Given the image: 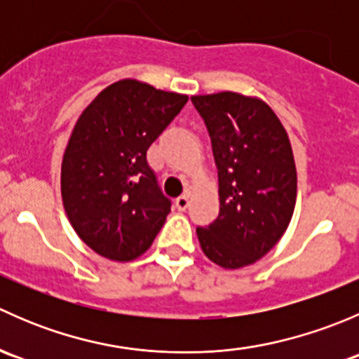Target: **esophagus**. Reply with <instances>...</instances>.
I'll return each instance as SVG.
<instances>
[{"mask_svg": "<svg viewBox=\"0 0 359 359\" xmlns=\"http://www.w3.org/2000/svg\"><path fill=\"white\" fill-rule=\"evenodd\" d=\"M175 206L180 210V212H184V210H186L187 206H189V196H186V194H182V196L177 198V200H175Z\"/></svg>", "mask_w": 359, "mask_h": 359, "instance_id": "obj_1", "label": "esophagus"}]
</instances>
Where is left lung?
I'll use <instances>...</instances> for the list:
<instances>
[{"instance_id": "1", "label": "left lung", "mask_w": 359, "mask_h": 359, "mask_svg": "<svg viewBox=\"0 0 359 359\" xmlns=\"http://www.w3.org/2000/svg\"><path fill=\"white\" fill-rule=\"evenodd\" d=\"M212 140L220 212L196 227L212 262L248 266L280 241L297 198V172L287 132L267 104L240 93L191 97Z\"/></svg>"}]
</instances>
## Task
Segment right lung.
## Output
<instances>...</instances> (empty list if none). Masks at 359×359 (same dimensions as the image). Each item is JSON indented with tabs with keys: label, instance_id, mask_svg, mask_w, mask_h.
<instances>
[{
	"label": "right lung",
	"instance_id": "add662e5",
	"mask_svg": "<svg viewBox=\"0 0 359 359\" xmlns=\"http://www.w3.org/2000/svg\"><path fill=\"white\" fill-rule=\"evenodd\" d=\"M186 102V95L123 79L79 116L64 153L60 186L72 227L99 255L137 259L165 224L172 201L147 163V149Z\"/></svg>",
	"mask_w": 359,
	"mask_h": 359
}]
</instances>
